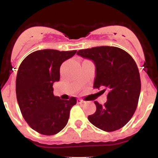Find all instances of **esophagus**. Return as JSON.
<instances>
[{
	"label": "esophagus",
	"instance_id": "1",
	"mask_svg": "<svg viewBox=\"0 0 158 158\" xmlns=\"http://www.w3.org/2000/svg\"><path fill=\"white\" fill-rule=\"evenodd\" d=\"M77 102L79 103V104H82V103H84L85 102H84L83 100H82V99H77Z\"/></svg>",
	"mask_w": 158,
	"mask_h": 158
}]
</instances>
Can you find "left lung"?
<instances>
[{
    "instance_id": "1",
    "label": "left lung",
    "mask_w": 158,
    "mask_h": 158,
    "mask_svg": "<svg viewBox=\"0 0 158 158\" xmlns=\"http://www.w3.org/2000/svg\"><path fill=\"white\" fill-rule=\"evenodd\" d=\"M78 55L92 60L96 67L94 89L107 92L103 106L95 101L96 111L89 122L105 131L125 126L137 109L141 92V79L136 63L126 51L115 47L80 49Z\"/></svg>"
}]
</instances>
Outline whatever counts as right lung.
Segmentation results:
<instances>
[{
	"mask_svg": "<svg viewBox=\"0 0 158 158\" xmlns=\"http://www.w3.org/2000/svg\"><path fill=\"white\" fill-rule=\"evenodd\" d=\"M76 50L42 49L29 54L17 71L16 94L20 111L29 126L38 133L53 135L64 128L76 97L54 96L52 85L60 80V66Z\"/></svg>",
	"mask_w": 158,
	"mask_h": 158,
	"instance_id": "add662e5",
	"label": "right lung"
}]
</instances>
